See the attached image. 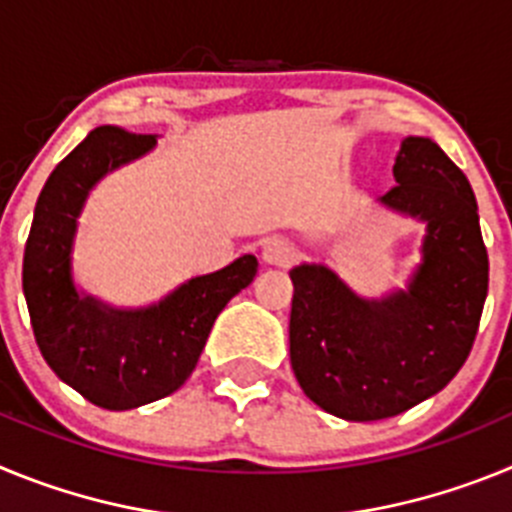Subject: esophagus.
Here are the masks:
<instances>
[{
    "label": "esophagus",
    "mask_w": 512,
    "mask_h": 512,
    "mask_svg": "<svg viewBox=\"0 0 512 512\" xmlns=\"http://www.w3.org/2000/svg\"><path fill=\"white\" fill-rule=\"evenodd\" d=\"M261 259L269 266H289L295 261V246L289 241H284V238H279V235L266 238V241L261 243Z\"/></svg>",
    "instance_id": "obj_1"
}]
</instances>
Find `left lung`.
Returning <instances> with one entry per match:
<instances>
[{
    "mask_svg": "<svg viewBox=\"0 0 512 512\" xmlns=\"http://www.w3.org/2000/svg\"><path fill=\"white\" fill-rule=\"evenodd\" d=\"M379 205L425 223L405 289L361 297L325 264L289 271V361L302 392L343 420H382L441 392L477 336L490 282L477 200L431 138L408 135Z\"/></svg>",
    "mask_w": 512,
    "mask_h": 512,
    "instance_id": "8db88e82",
    "label": "left lung"
}]
</instances>
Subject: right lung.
Listing matches in <instances>:
<instances>
[{"mask_svg": "<svg viewBox=\"0 0 512 512\" xmlns=\"http://www.w3.org/2000/svg\"><path fill=\"white\" fill-rule=\"evenodd\" d=\"M153 146L156 135L94 128L48 176L22 259V292L40 354L61 382L107 410L140 408L179 390L215 318L259 269L246 253L146 307H112L76 287L71 253L89 192Z\"/></svg>", "mask_w": 512, "mask_h": 512, "instance_id": "1", "label": "right lung"}]
</instances>
